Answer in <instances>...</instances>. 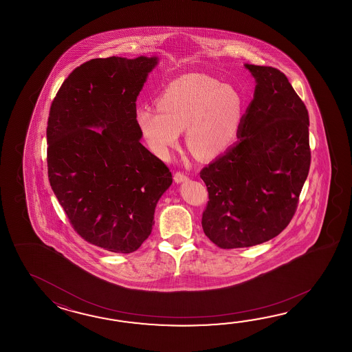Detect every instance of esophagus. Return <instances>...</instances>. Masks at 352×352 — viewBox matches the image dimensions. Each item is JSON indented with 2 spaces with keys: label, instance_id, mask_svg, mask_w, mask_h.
<instances>
[{
  "label": "esophagus",
  "instance_id": "esophagus-1",
  "mask_svg": "<svg viewBox=\"0 0 352 352\" xmlns=\"http://www.w3.org/2000/svg\"><path fill=\"white\" fill-rule=\"evenodd\" d=\"M173 179H175V182H177V184H181V182H185L188 179V176L185 175L184 173H175V176H173Z\"/></svg>",
  "mask_w": 352,
  "mask_h": 352
}]
</instances>
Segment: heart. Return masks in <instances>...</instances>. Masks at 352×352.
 Instances as JSON below:
<instances>
[{
	"label": "heart",
	"mask_w": 352,
	"mask_h": 352,
	"mask_svg": "<svg viewBox=\"0 0 352 352\" xmlns=\"http://www.w3.org/2000/svg\"><path fill=\"white\" fill-rule=\"evenodd\" d=\"M244 113L239 90L209 75L191 73L170 82L157 99V109L141 107L135 122L156 156L167 158L181 131L200 158H214L235 141Z\"/></svg>",
	"instance_id": "b5f03b06"
}]
</instances>
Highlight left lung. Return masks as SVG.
Wrapping results in <instances>:
<instances>
[{
	"mask_svg": "<svg viewBox=\"0 0 352 352\" xmlns=\"http://www.w3.org/2000/svg\"><path fill=\"white\" fill-rule=\"evenodd\" d=\"M245 67L256 85L239 141L200 173L209 192L202 229L221 249L253 247L283 232L311 165L308 111L287 76Z\"/></svg>",
	"mask_w": 352,
	"mask_h": 352,
	"instance_id": "left-lung-1",
	"label": "left lung"
}]
</instances>
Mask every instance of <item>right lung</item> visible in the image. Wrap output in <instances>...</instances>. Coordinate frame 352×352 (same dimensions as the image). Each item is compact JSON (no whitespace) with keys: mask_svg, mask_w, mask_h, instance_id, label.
Masks as SVG:
<instances>
[{"mask_svg":"<svg viewBox=\"0 0 352 352\" xmlns=\"http://www.w3.org/2000/svg\"><path fill=\"white\" fill-rule=\"evenodd\" d=\"M157 63L156 56L89 60L70 73L50 107V186L75 232L113 253L142 245L173 184L168 167L140 142L135 122V100Z\"/></svg>","mask_w":352,"mask_h":352,"instance_id":"add662e5","label":"right lung"}]
</instances>
